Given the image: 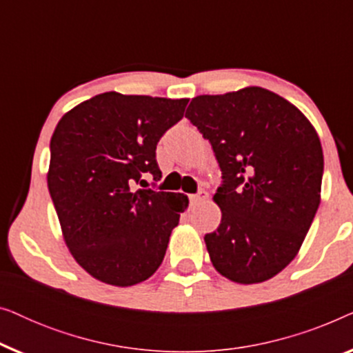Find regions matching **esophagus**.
<instances>
[{
	"instance_id": "obj_1",
	"label": "esophagus",
	"mask_w": 353,
	"mask_h": 353,
	"mask_svg": "<svg viewBox=\"0 0 353 353\" xmlns=\"http://www.w3.org/2000/svg\"><path fill=\"white\" fill-rule=\"evenodd\" d=\"M207 197H209V194H207V191H197L196 194H191L190 196V199H191V204L192 205H197V204H201V202H204Z\"/></svg>"
}]
</instances>
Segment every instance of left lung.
Listing matches in <instances>:
<instances>
[{
    "label": "left lung",
    "instance_id": "1",
    "mask_svg": "<svg viewBox=\"0 0 353 353\" xmlns=\"http://www.w3.org/2000/svg\"><path fill=\"white\" fill-rule=\"evenodd\" d=\"M186 119L209 139L223 178L214 194L221 221L204 238L212 265L234 283L267 281L296 257L320 205L316 130L260 86L197 96Z\"/></svg>",
    "mask_w": 353,
    "mask_h": 353
}]
</instances>
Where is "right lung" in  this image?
<instances>
[{"mask_svg": "<svg viewBox=\"0 0 353 353\" xmlns=\"http://www.w3.org/2000/svg\"><path fill=\"white\" fill-rule=\"evenodd\" d=\"M190 99L94 96L59 120L51 138L48 190L77 263L101 283L127 288L161 267L186 210L181 192L133 190L143 173L161 180L159 139Z\"/></svg>", "mask_w": 353, "mask_h": 353, "instance_id": "add662e5", "label": "right lung"}]
</instances>
